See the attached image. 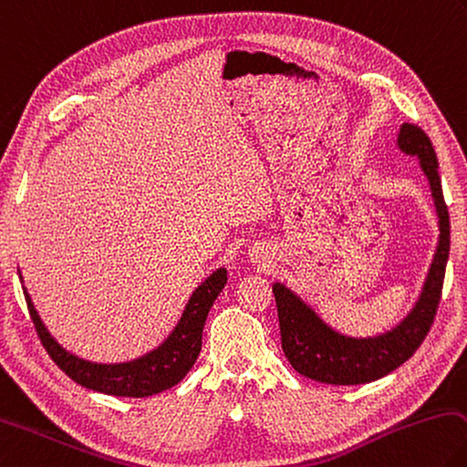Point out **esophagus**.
<instances>
[{
	"label": "esophagus",
	"instance_id": "1",
	"mask_svg": "<svg viewBox=\"0 0 467 467\" xmlns=\"http://www.w3.org/2000/svg\"><path fill=\"white\" fill-rule=\"evenodd\" d=\"M251 261L259 263V265L265 267L271 263V251L267 247H257V244H255V247L251 249Z\"/></svg>",
	"mask_w": 467,
	"mask_h": 467
}]
</instances>
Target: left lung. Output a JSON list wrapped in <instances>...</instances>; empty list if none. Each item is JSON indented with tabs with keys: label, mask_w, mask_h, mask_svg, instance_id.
I'll return each mask as SVG.
<instances>
[{
	"label": "left lung",
	"mask_w": 467,
	"mask_h": 467,
	"mask_svg": "<svg viewBox=\"0 0 467 467\" xmlns=\"http://www.w3.org/2000/svg\"><path fill=\"white\" fill-rule=\"evenodd\" d=\"M398 149L419 159L422 173L429 180L439 218V243L422 292L409 317L398 322L392 330L355 338L337 333L298 294L275 282L274 296L282 349L292 368L304 378L335 386H358L384 378L412 358L433 325L449 259V212L441 188L433 142L425 130L404 122L398 132Z\"/></svg>",
	"instance_id": "8db88e82"
}]
</instances>
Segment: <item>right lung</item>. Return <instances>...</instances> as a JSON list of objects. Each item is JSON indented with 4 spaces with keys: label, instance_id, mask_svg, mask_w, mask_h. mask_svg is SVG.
I'll use <instances>...</instances> for the list:
<instances>
[{
    "label": "right lung",
    "instance_id": "1",
    "mask_svg": "<svg viewBox=\"0 0 467 467\" xmlns=\"http://www.w3.org/2000/svg\"><path fill=\"white\" fill-rule=\"evenodd\" d=\"M224 284L226 269L218 267L216 271H212L190 296V300L182 312V318L177 320V325L165 341L157 349L140 355L137 359L122 363H96L69 353L48 333L45 322L40 320L36 308H34V302L26 287H24V298H26L34 328H36L50 359L73 381L101 394L147 398L180 384L185 374L192 369L193 363H196L202 351V330H204L206 317L212 304L218 298V294L223 292Z\"/></svg>",
    "mask_w": 467,
    "mask_h": 467
}]
</instances>
